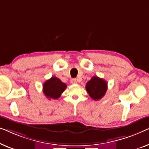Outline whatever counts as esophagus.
Here are the masks:
<instances>
[{
    "label": "esophagus",
    "instance_id": "1",
    "mask_svg": "<svg viewBox=\"0 0 149 149\" xmlns=\"http://www.w3.org/2000/svg\"><path fill=\"white\" fill-rule=\"evenodd\" d=\"M71 82H72V84H77V82H78V81H77V79L74 78V79H71Z\"/></svg>",
    "mask_w": 149,
    "mask_h": 149
}]
</instances>
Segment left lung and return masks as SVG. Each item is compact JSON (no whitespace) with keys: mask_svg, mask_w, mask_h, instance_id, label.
I'll list each match as a JSON object with an SVG mask.
<instances>
[{"mask_svg":"<svg viewBox=\"0 0 149 149\" xmlns=\"http://www.w3.org/2000/svg\"><path fill=\"white\" fill-rule=\"evenodd\" d=\"M86 89L93 100H98L105 95L107 90V83L103 79L94 76L86 83Z\"/></svg>","mask_w":149,"mask_h":149,"instance_id":"1","label":"left lung"}]
</instances>
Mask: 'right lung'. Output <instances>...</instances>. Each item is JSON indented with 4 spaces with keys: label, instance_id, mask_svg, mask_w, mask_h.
<instances>
[{
    "label": "right lung",
    "instance_id": "right-lung-1",
    "mask_svg": "<svg viewBox=\"0 0 149 149\" xmlns=\"http://www.w3.org/2000/svg\"><path fill=\"white\" fill-rule=\"evenodd\" d=\"M67 87L65 84L62 82L56 77H52L43 84V93L49 99H57L63 93Z\"/></svg>",
    "mask_w": 149,
    "mask_h": 149
}]
</instances>
